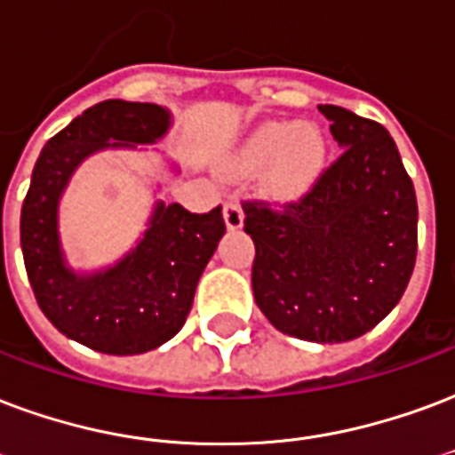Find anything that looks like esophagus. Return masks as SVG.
Here are the masks:
<instances>
[{
    "instance_id": "1",
    "label": "esophagus",
    "mask_w": 455,
    "mask_h": 455,
    "mask_svg": "<svg viewBox=\"0 0 455 455\" xmlns=\"http://www.w3.org/2000/svg\"><path fill=\"white\" fill-rule=\"evenodd\" d=\"M242 220H244V211H242L240 201H225V225H228V230H240Z\"/></svg>"
}]
</instances>
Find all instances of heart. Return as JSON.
Here are the masks:
<instances>
[{
    "label": "heart",
    "instance_id": "obj_1",
    "mask_svg": "<svg viewBox=\"0 0 455 455\" xmlns=\"http://www.w3.org/2000/svg\"><path fill=\"white\" fill-rule=\"evenodd\" d=\"M323 153V139L314 126L273 122L251 139L244 163L249 167L273 163V189L280 194H299L319 175Z\"/></svg>",
    "mask_w": 455,
    "mask_h": 455
}]
</instances>
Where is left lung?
<instances>
[{
    "label": "left lung",
    "mask_w": 455,
    "mask_h": 455,
    "mask_svg": "<svg viewBox=\"0 0 455 455\" xmlns=\"http://www.w3.org/2000/svg\"><path fill=\"white\" fill-rule=\"evenodd\" d=\"M340 146L292 201L244 199L259 309L288 336L345 343L403 297L418 256V199L394 139L374 119L319 105Z\"/></svg>",
    "instance_id": "obj_1"
}]
</instances>
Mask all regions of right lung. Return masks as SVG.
I'll return each instance as SVG.
<instances>
[{
    "label": "right lung",
    "instance_id": "obj_1",
    "mask_svg": "<svg viewBox=\"0 0 455 455\" xmlns=\"http://www.w3.org/2000/svg\"><path fill=\"white\" fill-rule=\"evenodd\" d=\"M167 124L170 115L150 102H98L45 143L23 199L20 249L37 305L54 329L98 353L141 355L175 336L225 232L223 206L191 213L160 204L143 240L115 268L84 278L64 264L57 204L74 167L105 146L156 141Z\"/></svg>",
    "mask_w": 455,
    "mask_h": 455
}]
</instances>
